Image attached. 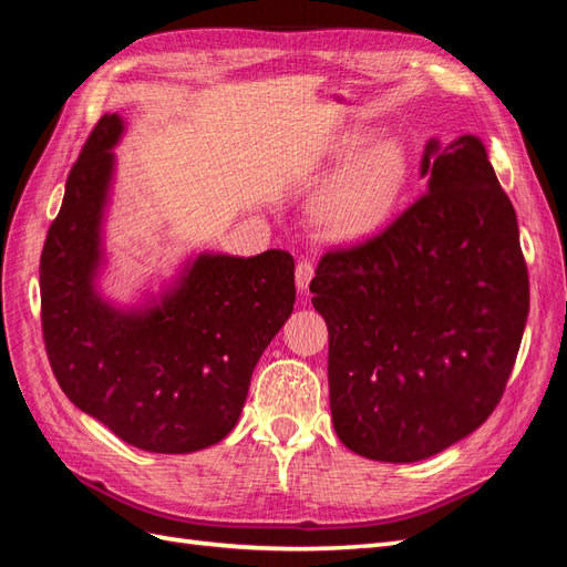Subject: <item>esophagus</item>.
Listing matches in <instances>:
<instances>
[{"label":"esophagus","mask_w":567,"mask_h":567,"mask_svg":"<svg viewBox=\"0 0 567 567\" xmlns=\"http://www.w3.org/2000/svg\"><path fill=\"white\" fill-rule=\"evenodd\" d=\"M312 277H315V265L307 262V260H300L298 267H296V286H298L300 293H307Z\"/></svg>","instance_id":"esophagus-1"}]
</instances>
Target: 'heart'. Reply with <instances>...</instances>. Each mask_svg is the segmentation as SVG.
<instances>
[{
	"label": "heart",
	"instance_id": "heart-1",
	"mask_svg": "<svg viewBox=\"0 0 567 567\" xmlns=\"http://www.w3.org/2000/svg\"><path fill=\"white\" fill-rule=\"evenodd\" d=\"M373 136L371 130H348L336 136L326 153L333 165L349 161L319 188L310 205L315 227L329 241L359 244L375 236L404 194L409 182L404 146L398 140L373 142Z\"/></svg>",
	"mask_w": 567,
	"mask_h": 567
}]
</instances>
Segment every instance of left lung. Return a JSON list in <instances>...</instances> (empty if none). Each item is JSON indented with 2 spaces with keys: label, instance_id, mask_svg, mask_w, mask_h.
I'll list each match as a JSON object with an SVG mask.
<instances>
[{
  "label": "left lung",
  "instance_id": "8db88e82",
  "mask_svg": "<svg viewBox=\"0 0 567 567\" xmlns=\"http://www.w3.org/2000/svg\"><path fill=\"white\" fill-rule=\"evenodd\" d=\"M425 196L371 241L321 257L333 427L359 456L414 463L483 425L523 340L516 210L483 140H427Z\"/></svg>",
  "mask_w": 567,
  "mask_h": 567
}]
</instances>
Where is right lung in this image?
Listing matches in <instances>:
<instances>
[{
	"label": "right lung",
	"mask_w": 567,
	"mask_h": 567,
	"mask_svg": "<svg viewBox=\"0 0 567 567\" xmlns=\"http://www.w3.org/2000/svg\"><path fill=\"white\" fill-rule=\"evenodd\" d=\"M125 120L106 113L65 182L42 262V331L61 390L78 409L144 452L192 454L225 440L250 375L293 312L296 262L203 250L120 305L101 290L106 219Z\"/></svg>",
	"instance_id": "add662e5"
}]
</instances>
